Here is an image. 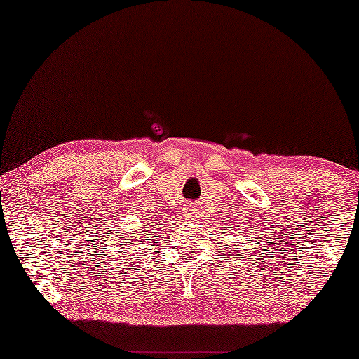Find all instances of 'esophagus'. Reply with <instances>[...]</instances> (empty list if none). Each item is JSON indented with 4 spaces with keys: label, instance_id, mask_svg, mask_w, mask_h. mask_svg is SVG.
I'll return each mask as SVG.
<instances>
[{
    "label": "esophagus",
    "instance_id": "esophagus-1",
    "mask_svg": "<svg viewBox=\"0 0 359 359\" xmlns=\"http://www.w3.org/2000/svg\"><path fill=\"white\" fill-rule=\"evenodd\" d=\"M196 213H197V208L194 207V205H189V207H187V218L194 219L196 218Z\"/></svg>",
    "mask_w": 359,
    "mask_h": 359
}]
</instances>
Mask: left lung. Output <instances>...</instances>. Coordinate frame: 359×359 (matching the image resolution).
Returning a JSON list of instances; mask_svg holds the SVG:
<instances>
[{
	"label": "left lung",
	"mask_w": 359,
	"mask_h": 359,
	"mask_svg": "<svg viewBox=\"0 0 359 359\" xmlns=\"http://www.w3.org/2000/svg\"><path fill=\"white\" fill-rule=\"evenodd\" d=\"M221 231H222V229H221ZM224 231H226V232H229V229L226 227V229H224ZM232 232H233V229H232Z\"/></svg>",
	"instance_id": "1"
}]
</instances>
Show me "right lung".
<instances>
[{"instance_id":"right-lung-1","label":"right lung","mask_w":359,"mask_h":359,"mask_svg":"<svg viewBox=\"0 0 359 359\" xmlns=\"http://www.w3.org/2000/svg\"><path fill=\"white\" fill-rule=\"evenodd\" d=\"M146 224H148L149 226V218H146ZM151 232H154V229H151ZM151 237V233L148 232V233H146V240H148ZM113 242H114V246H121V248H116V252H121L122 250H130V246L133 245V242H132V237H130V235H127V233H124V235H122V237H117V240H113ZM135 251H140V250H135Z\"/></svg>"}]
</instances>
